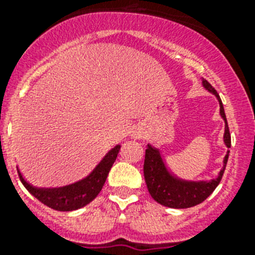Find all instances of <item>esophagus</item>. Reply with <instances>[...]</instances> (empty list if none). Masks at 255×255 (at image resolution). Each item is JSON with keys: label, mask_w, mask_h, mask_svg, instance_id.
Segmentation results:
<instances>
[{"label": "esophagus", "mask_w": 255, "mask_h": 255, "mask_svg": "<svg viewBox=\"0 0 255 255\" xmlns=\"http://www.w3.org/2000/svg\"><path fill=\"white\" fill-rule=\"evenodd\" d=\"M132 138H135V139L141 138V131H139V130H136V131L132 132Z\"/></svg>", "instance_id": "34e87169"}]
</instances>
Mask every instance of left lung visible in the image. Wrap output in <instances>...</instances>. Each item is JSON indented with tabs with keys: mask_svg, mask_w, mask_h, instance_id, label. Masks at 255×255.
I'll list each match as a JSON object with an SVG mask.
<instances>
[{
	"mask_svg": "<svg viewBox=\"0 0 255 255\" xmlns=\"http://www.w3.org/2000/svg\"><path fill=\"white\" fill-rule=\"evenodd\" d=\"M203 85L209 92L216 94L220 101L221 116L224 117L225 124H226L225 125V143L230 148L231 147V135H230L222 101H221L217 91L207 80H203ZM229 153L230 150L225 157L224 168L221 170L217 179H213L211 181L186 182L171 176L164 167L158 150L148 145V148L145 149V159H144V179H145V184H147L150 197L157 203L164 207H170V208H190V207L200 204L215 191V189L220 184L221 179L224 176L225 168H226Z\"/></svg>",
	"mask_w": 255,
	"mask_h": 255,
	"instance_id": "obj_1",
	"label": "left lung"
}]
</instances>
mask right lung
<instances>
[{"mask_svg":"<svg viewBox=\"0 0 255 255\" xmlns=\"http://www.w3.org/2000/svg\"><path fill=\"white\" fill-rule=\"evenodd\" d=\"M120 145H116L111 152H108L103 161L97 166L96 170L87 179L76 182L74 185L65 186V188L49 189V190L33 188L22 179L19 170H17V173H19L20 180H21L22 185L26 188V190L31 195H34L39 202L46 204L47 207L61 212L75 211V209L82 208L88 203H91L92 200L100 194V191L105 185L108 172L111 170L112 164L116 161L117 154L120 152Z\"/></svg>","mask_w":255,"mask_h":255,"instance_id":"obj_1","label":"right lung"}]
</instances>
